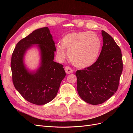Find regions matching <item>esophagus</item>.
I'll return each instance as SVG.
<instances>
[{
	"label": "esophagus",
	"mask_w": 133,
	"mask_h": 133,
	"mask_svg": "<svg viewBox=\"0 0 133 133\" xmlns=\"http://www.w3.org/2000/svg\"><path fill=\"white\" fill-rule=\"evenodd\" d=\"M65 71L66 74H70L73 72V70L70 67L68 66L65 67Z\"/></svg>",
	"instance_id": "obj_1"
}]
</instances>
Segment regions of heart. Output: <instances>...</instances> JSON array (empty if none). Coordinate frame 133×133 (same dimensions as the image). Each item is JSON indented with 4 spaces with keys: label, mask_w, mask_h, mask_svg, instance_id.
I'll return each mask as SVG.
<instances>
[{
    "label": "heart",
    "mask_w": 133,
    "mask_h": 133,
    "mask_svg": "<svg viewBox=\"0 0 133 133\" xmlns=\"http://www.w3.org/2000/svg\"><path fill=\"white\" fill-rule=\"evenodd\" d=\"M61 45L58 44L56 50L59 57L64 59L65 50L69 59L76 67H90L97 60L101 49V41L98 35L92 31L74 32L64 35Z\"/></svg>",
    "instance_id": "b5f03b06"
}]
</instances>
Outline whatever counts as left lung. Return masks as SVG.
<instances>
[{
    "instance_id": "8db88e82",
    "label": "left lung",
    "mask_w": 133,
    "mask_h": 133,
    "mask_svg": "<svg viewBox=\"0 0 133 133\" xmlns=\"http://www.w3.org/2000/svg\"><path fill=\"white\" fill-rule=\"evenodd\" d=\"M103 45L99 57L90 67L78 70L77 90L84 101L98 105L117 91L123 71L122 51L111 36L102 31Z\"/></svg>"
}]
</instances>
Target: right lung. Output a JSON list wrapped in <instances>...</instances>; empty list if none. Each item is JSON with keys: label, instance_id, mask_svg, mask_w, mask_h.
<instances>
[{"label": "right lung", "instance_id": "add662e5", "mask_svg": "<svg viewBox=\"0 0 133 133\" xmlns=\"http://www.w3.org/2000/svg\"><path fill=\"white\" fill-rule=\"evenodd\" d=\"M34 45L39 50L41 61L37 70L30 71L26 66L24 57ZM55 51L48 27L34 30L16 45L11 60L13 82L16 90L28 102L44 105L57 95L66 74L62 64L54 61Z\"/></svg>", "mask_w": 133, "mask_h": 133}]
</instances>
